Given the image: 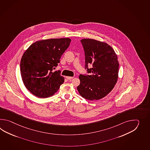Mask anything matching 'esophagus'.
<instances>
[{"instance_id": "obj_1", "label": "esophagus", "mask_w": 150, "mask_h": 150, "mask_svg": "<svg viewBox=\"0 0 150 150\" xmlns=\"http://www.w3.org/2000/svg\"><path fill=\"white\" fill-rule=\"evenodd\" d=\"M66 78H67V80H71L72 79H73L74 77H73V76H66Z\"/></svg>"}]
</instances>
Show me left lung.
Returning <instances> with one entry per match:
<instances>
[{
    "label": "left lung",
    "instance_id": "left-lung-1",
    "mask_svg": "<svg viewBox=\"0 0 150 150\" xmlns=\"http://www.w3.org/2000/svg\"><path fill=\"white\" fill-rule=\"evenodd\" d=\"M81 43L85 56V69L88 74H80L77 89L83 98L94 101L102 99L114 87L118 79L119 63L113 49L105 42L84 38ZM93 67L89 69L88 66Z\"/></svg>",
    "mask_w": 150,
    "mask_h": 150
}]
</instances>
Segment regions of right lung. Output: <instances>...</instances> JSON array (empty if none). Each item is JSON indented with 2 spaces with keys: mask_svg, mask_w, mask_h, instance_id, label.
Returning <instances> with one entry per match:
<instances>
[{
  "mask_svg": "<svg viewBox=\"0 0 150 150\" xmlns=\"http://www.w3.org/2000/svg\"><path fill=\"white\" fill-rule=\"evenodd\" d=\"M70 38H51L34 43L23 54L20 72L25 87L40 98L53 96L64 83L61 71L53 72L62 55L69 47Z\"/></svg>",
  "mask_w": 150,
  "mask_h": 150,
  "instance_id": "obj_1",
  "label": "right lung"
}]
</instances>
